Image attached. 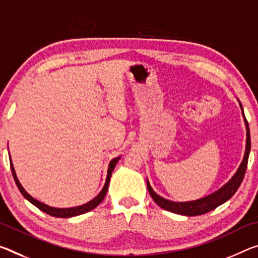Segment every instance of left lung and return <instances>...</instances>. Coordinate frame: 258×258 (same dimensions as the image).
Instances as JSON below:
<instances>
[{"instance_id":"obj_1","label":"left lung","mask_w":258,"mask_h":258,"mask_svg":"<svg viewBox=\"0 0 258 258\" xmlns=\"http://www.w3.org/2000/svg\"><path fill=\"white\" fill-rule=\"evenodd\" d=\"M241 111H242L243 120L244 124H246V130H247V138H246V150H244L243 159L241 162L240 166L236 170V172L233 174V177L230 179V181L225 183L223 187H220L218 190L214 191V193L204 196L202 199L195 200V201H188V202H173L170 201V200H166L162 196H159L157 193H155V190L151 188L150 183L147 179V187H148V191L151 198L155 201V203L158 204L162 209L174 212V214L178 215H183V216H199L207 214L211 210L216 209V208L222 206L223 203L228 201L233 195L235 194V191L238 190L240 187L241 182L243 180L244 173H246L247 170V164H248V157L249 153H250V132H249V125L248 121L244 117L243 113V108L241 103L239 102Z\"/></svg>"}]
</instances>
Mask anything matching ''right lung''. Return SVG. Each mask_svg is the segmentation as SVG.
Here are the masks:
<instances>
[{"mask_svg":"<svg viewBox=\"0 0 258 258\" xmlns=\"http://www.w3.org/2000/svg\"><path fill=\"white\" fill-rule=\"evenodd\" d=\"M120 157H116L113 158L111 162L109 163V167H108V174H107V179H105V183L103 188H102V190L99 193V195L95 196L93 200L91 201L83 204V206H78V207H73V208H54V207H50V206H47V204H44L42 202L38 201V200H35L34 198H32V196L27 193V191L24 189V187L20 185V182L18 180L17 175H16V171H15V167L14 164H12L11 162V157H10V167H11V172L12 175H14V179H15V182L16 185H17L18 189L20 190V193L23 194L24 198L26 200H28L33 206H35L36 208H39L41 211L46 212V214L52 216V217H58V218H70V217H75V216H79V215H83L86 214V212L91 211L93 209H95V208L99 206V204L103 201L105 194H107L108 191V187H109V182H110V178H111V173L114 169V166H116L117 162L119 161Z\"/></svg>","mask_w":258,"mask_h":258,"instance_id":"obj_1","label":"right lung"}]
</instances>
